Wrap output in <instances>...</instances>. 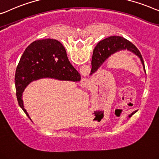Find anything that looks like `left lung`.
I'll use <instances>...</instances> for the list:
<instances>
[{"label":"left lung","mask_w":159,"mask_h":159,"mask_svg":"<svg viewBox=\"0 0 159 159\" xmlns=\"http://www.w3.org/2000/svg\"><path fill=\"white\" fill-rule=\"evenodd\" d=\"M126 49L134 53L141 59V62L143 65L144 70L146 72L142 55L136 47L130 41L125 39V38L118 36H112L100 41L94 49L93 59H92V70L90 75L96 72L97 70L101 66V64L114 53L120 51V50ZM135 112L136 111L132 112L129 116V118H130Z\"/></svg>","instance_id":"obj_1"}]
</instances>
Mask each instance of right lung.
<instances>
[{
  "instance_id": "1",
  "label": "right lung",
  "mask_w": 159,
  "mask_h": 159,
  "mask_svg": "<svg viewBox=\"0 0 159 159\" xmlns=\"http://www.w3.org/2000/svg\"><path fill=\"white\" fill-rule=\"evenodd\" d=\"M45 77L73 82L81 80L80 73L69 61L63 45L56 39H46L32 42L23 53L16 70L17 100L29 118L23 105V92L31 82Z\"/></svg>"
}]
</instances>
